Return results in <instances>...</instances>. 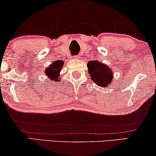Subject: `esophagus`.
Masks as SVG:
<instances>
[{
    "instance_id": "esophagus-1",
    "label": "esophagus",
    "mask_w": 156,
    "mask_h": 156,
    "mask_svg": "<svg viewBox=\"0 0 156 156\" xmlns=\"http://www.w3.org/2000/svg\"><path fill=\"white\" fill-rule=\"evenodd\" d=\"M73 58H78V56H73Z\"/></svg>"
}]
</instances>
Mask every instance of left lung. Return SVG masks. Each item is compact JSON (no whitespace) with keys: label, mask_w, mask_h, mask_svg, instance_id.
I'll list each match as a JSON object with an SVG mask.
<instances>
[{"label":"left lung","mask_w":156,"mask_h":156,"mask_svg":"<svg viewBox=\"0 0 156 156\" xmlns=\"http://www.w3.org/2000/svg\"><path fill=\"white\" fill-rule=\"evenodd\" d=\"M87 68L91 79L98 85L105 87L112 80V70L100 61H89Z\"/></svg>","instance_id":"8db88e82"}]
</instances>
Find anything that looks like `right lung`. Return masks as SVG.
I'll list each match as a JSON object with an SVG mask.
<instances>
[{
  "mask_svg": "<svg viewBox=\"0 0 156 156\" xmlns=\"http://www.w3.org/2000/svg\"><path fill=\"white\" fill-rule=\"evenodd\" d=\"M63 61H56L53 62L52 64L49 66V68L45 69V74L47 75L50 80L52 81H57L58 78L59 72L61 71V67L63 66Z\"/></svg>",
  "mask_w": 156,
  "mask_h": 156,
  "instance_id": "right-lung-1",
  "label": "right lung"
}]
</instances>
